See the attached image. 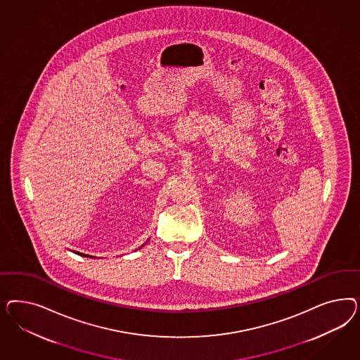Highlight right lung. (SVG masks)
<instances>
[{
  "label": "right lung",
  "instance_id": "right-lung-1",
  "mask_svg": "<svg viewBox=\"0 0 360 360\" xmlns=\"http://www.w3.org/2000/svg\"><path fill=\"white\" fill-rule=\"evenodd\" d=\"M142 247H143V245H142ZM77 253H79V252H77ZM79 255H80V256H88V255H83V253H79Z\"/></svg>",
  "mask_w": 360,
  "mask_h": 360
}]
</instances>
